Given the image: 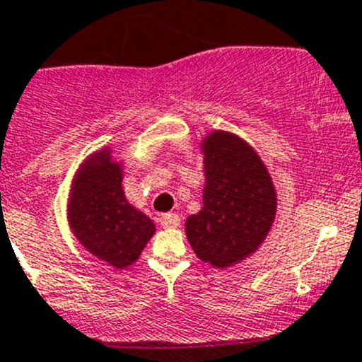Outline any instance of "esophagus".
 I'll list each match as a JSON object with an SVG mask.
<instances>
[{
	"instance_id": "34e87169",
	"label": "esophagus",
	"mask_w": 362,
	"mask_h": 362,
	"mask_svg": "<svg viewBox=\"0 0 362 362\" xmlns=\"http://www.w3.org/2000/svg\"><path fill=\"white\" fill-rule=\"evenodd\" d=\"M160 226L165 229H173V227L180 226V216L175 213H165L160 216Z\"/></svg>"
}]
</instances>
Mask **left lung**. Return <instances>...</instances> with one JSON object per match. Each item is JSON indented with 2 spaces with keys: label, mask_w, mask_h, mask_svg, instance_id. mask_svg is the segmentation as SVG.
<instances>
[{
  "label": "left lung",
  "mask_w": 362,
  "mask_h": 362,
  "mask_svg": "<svg viewBox=\"0 0 362 362\" xmlns=\"http://www.w3.org/2000/svg\"><path fill=\"white\" fill-rule=\"evenodd\" d=\"M204 207L185 221L194 254L218 269L262 245L276 216V189L258 153L240 136L213 132L202 142Z\"/></svg>",
  "instance_id": "8db88e82"
}]
</instances>
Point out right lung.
<instances>
[{"label": "right lung", "instance_id": "1", "mask_svg": "<svg viewBox=\"0 0 362 362\" xmlns=\"http://www.w3.org/2000/svg\"><path fill=\"white\" fill-rule=\"evenodd\" d=\"M68 221L93 256L115 269L139 259L155 223L136 211L122 191V169L110 149L97 151L79 169L68 202Z\"/></svg>", "mask_w": 362, "mask_h": 362}]
</instances>
